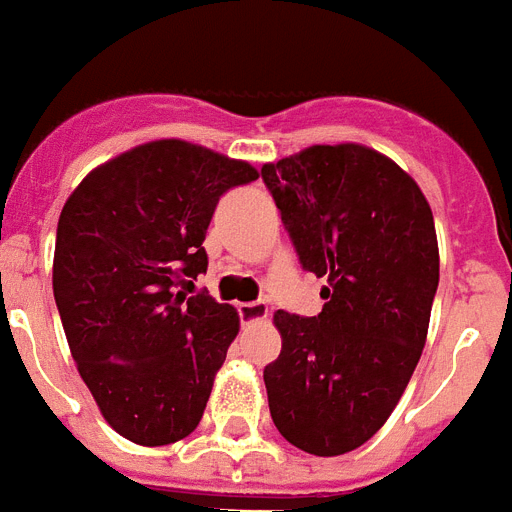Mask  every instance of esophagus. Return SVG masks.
<instances>
[{
    "label": "esophagus",
    "instance_id": "esophagus-1",
    "mask_svg": "<svg viewBox=\"0 0 512 512\" xmlns=\"http://www.w3.org/2000/svg\"><path fill=\"white\" fill-rule=\"evenodd\" d=\"M239 318H242L244 326H249V323L255 321H263V318H268V305H265L263 299L244 302V305H239Z\"/></svg>",
    "mask_w": 512,
    "mask_h": 512
}]
</instances>
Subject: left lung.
Here are the masks:
<instances>
[{"instance_id":"8db88e82","label":"left lung","mask_w":512,"mask_h":512,"mask_svg":"<svg viewBox=\"0 0 512 512\" xmlns=\"http://www.w3.org/2000/svg\"><path fill=\"white\" fill-rule=\"evenodd\" d=\"M302 268L326 278L318 315H273L270 418L310 455L365 444L421 360L439 286L434 215L413 178L376 149L318 144L260 170Z\"/></svg>"}]
</instances>
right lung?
Masks as SVG:
<instances>
[{
  "label": "right lung",
  "mask_w": 512,
  "mask_h": 512,
  "mask_svg": "<svg viewBox=\"0 0 512 512\" xmlns=\"http://www.w3.org/2000/svg\"><path fill=\"white\" fill-rule=\"evenodd\" d=\"M257 170L189 141L131 149L62 207L52 286L78 373L105 421L144 447L197 429L239 315L194 289L218 199Z\"/></svg>",
  "instance_id": "1"
}]
</instances>
